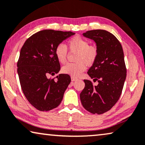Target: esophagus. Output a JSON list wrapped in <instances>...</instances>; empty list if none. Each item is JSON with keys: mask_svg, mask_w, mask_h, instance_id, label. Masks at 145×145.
Masks as SVG:
<instances>
[{"mask_svg": "<svg viewBox=\"0 0 145 145\" xmlns=\"http://www.w3.org/2000/svg\"><path fill=\"white\" fill-rule=\"evenodd\" d=\"M71 79H72V81H75L77 80V79L75 78V77H71Z\"/></svg>", "mask_w": 145, "mask_h": 145, "instance_id": "1", "label": "esophagus"}]
</instances>
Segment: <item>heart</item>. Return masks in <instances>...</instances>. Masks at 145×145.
Wrapping results in <instances>:
<instances>
[{"instance_id": "b5f03b06", "label": "heart", "mask_w": 145, "mask_h": 145, "mask_svg": "<svg viewBox=\"0 0 145 145\" xmlns=\"http://www.w3.org/2000/svg\"><path fill=\"white\" fill-rule=\"evenodd\" d=\"M69 50L76 52L75 63H68L62 67V72L73 77L80 76L86 69V65L91 66L96 62L99 50L95 44H89V41L80 36H75L68 40ZM68 48L62 43L58 44L55 48V55L61 64L66 62Z\"/></svg>"}]
</instances>
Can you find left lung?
<instances>
[{"label": "left lung", "mask_w": 145, "mask_h": 145, "mask_svg": "<svg viewBox=\"0 0 145 145\" xmlns=\"http://www.w3.org/2000/svg\"><path fill=\"white\" fill-rule=\"evenodd\" d=\"M83 35L93 39L99 50L97 60L87 72L99 84L93 85L85 79L81 102L89 112L102 114L114 106L122 92L127 75L123 48L118 39L106 30H91Z\"/></svg>", "instance_id": "1"}]
</instances>
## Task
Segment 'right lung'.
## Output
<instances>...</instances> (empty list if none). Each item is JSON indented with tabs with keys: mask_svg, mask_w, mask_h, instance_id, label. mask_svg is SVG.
Returning a JSON list of instances; mask_svg holds the SVG:
<instances>
[{
	"mask_svg": "<svg viewBox=\"0 0 145 145\" xmlns=\"http://www.w3.org/2000/svg\"><path fill=\"white\" fill-rule=\"evenodd\" d=\"M72 31L44 29L25 40L18 61V73L22 91L29 103L40 111L58 106L71 82L70 75L59 74L56 80L48 78L58 73L60 62L55 55L58 44L73 35Z\"/></svg>",
	"mask_w": 145,
	"mask_h": 145,
	"instance_id": "obj_1",
	"label": "right lung"
}]
</instances>
